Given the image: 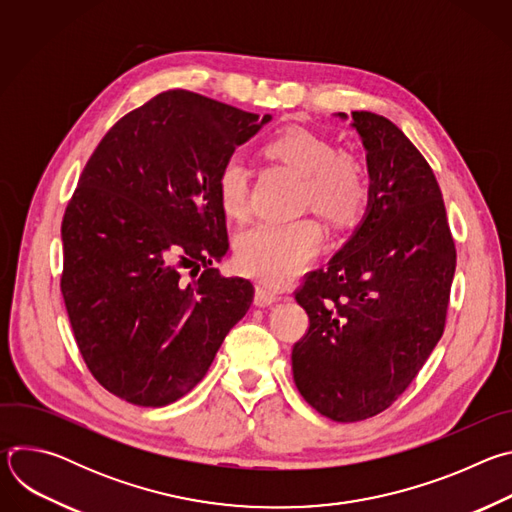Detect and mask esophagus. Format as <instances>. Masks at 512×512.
<instances>
[{"mask_svg":"<svg viewBox=\"0 0 512 512\" xmlns=\"http://www.w3.org/2000/svg\"><path fill=\"white\" fill-rule=\"evenodd\" d=\"M279 300H281V296L277 294L275 289H271L267 285H257V289H255V304L257 306L265 308V306H271V304H275Z\"/></svg>","mask_w":512,"mask_h":512,"instance_id":"1","label":"esophagus"}]
</instances>
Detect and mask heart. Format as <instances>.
<instances>
[{
  "label": "heart",
  "mask_w": 512,
  "mask_h": 512,
  "mask_svg": "<svg viewBox=\"0 0 512 512\" xmlns=\"http://www.w3.org/2000/svg\"><path fill=\"white\" fill-rule=\"evenodd\" d=\"M267 156L302 174V204L312 206L334 225H350L369 202V178L364 166L338 154L326 137L289 127L267 145ZM216 196L223 212L243 218L249 212V170L243 158L229 156L216 174ZM322 245V229L314 218L277 223L261 221L237 239L235 259L243 273L283 285L298 277Z\"/></svg>",
  "instance_id": "obj_1"
}]
</instances>
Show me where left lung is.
<instances>
[{"mask_svg": "<svg viewBox=\"0 0 512 512\" xmlns=\"http://www.w3.org/2000/svg\"><path fill=\"white\" fill-rule=\"evenodd\" d=\"M350 125L367 150V214L296 291L310 328L291 350L302 397L342 423L385 411L411 385L444 334L456 271L442 190L425 158L383 115L352 111Z\"/></svg>", "mask_w": 512, "mask_h": 512, "instance_id": "left-lung-1", "label": "left lung"}]
</instances>
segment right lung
Here are the masks:
<instances>
[{
    "label": "right lung",
    "instance_id": "1",
    "mask_svg": "<svg viewBox=\"0 0 512 512\" xmlns=\"http://www.w3.org/2000/svg\"><path fill=\"white\" fill-rule=\"evenodd\" d=\"M267 121L166 91L121 117L89 158L62 218L60 289L91 375L119 399L178 401L247 314L253 283L212 265L229 249L216 174Z\"/></svg>",
    "mask_w": 512,
    "mask_h": 512
}]
</instances>
